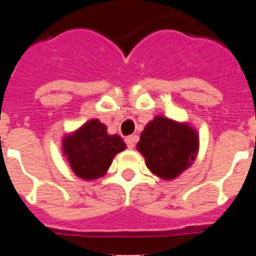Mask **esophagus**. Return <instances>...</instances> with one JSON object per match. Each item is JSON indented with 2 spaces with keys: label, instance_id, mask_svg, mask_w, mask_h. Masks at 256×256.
I'll use <instances>...</instances> for the list:
<instances>
[{
  "label": "esophagus",
  "instance_id": "obj_1",
  "mask_svg": "<svg viewBox=\"0 0 256 256\" xmlns=\"http://www.w3.org/2000/svg\"><path fill=\"white\" fill-rule=\"evenodd\" d=\"M136 141H137V136H128V137H126V144L128 148H134Z\"/></svg>",
  "mask_w": 256,
  "mask_h": 256
}]
</instances>
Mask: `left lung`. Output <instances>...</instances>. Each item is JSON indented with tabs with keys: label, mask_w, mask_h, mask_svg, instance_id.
<instances>
[{
	"label": "left lung",
	"mask_w": 256,
	"mask_h": 256,
	"mask_svg": "<svg viewBox=\"0 0 256 256\" xmlns=\"http://www.w3.org/2000/svg\"><path fill=\"white\" fill-rule=\"evenodd\" d=\"M137 150L154 174L162 180H174L195 162L198 137L188 124L160 115L144 126Z\"/></svg>",
	"instance_id": "obj_1"
}]
</instances>
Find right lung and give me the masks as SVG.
<instances>
[{"label": "right lung", "mask_w": 256, "mask_h": 256, "mask_svg": "<svg viewBox=\"0 0 256 256\" xmlns=\"http://www.w3.org/2000/svg\"><path fill=\"white\" fill-rule=\"evenodd\" d=\"M97 119L84 123L62 140V150L70 168L82 180H96L108 172L118 152L126 148L120 136L108 134Z\"/></svg>", "instance_id": "right-lung-1"}]
</instances>
